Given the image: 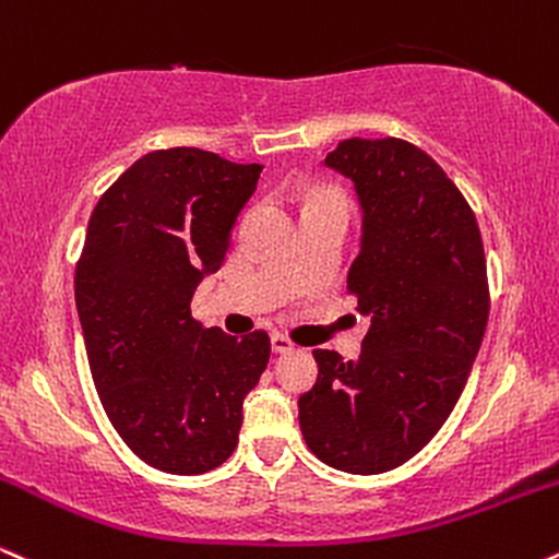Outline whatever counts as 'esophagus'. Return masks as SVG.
I'll list each match as a JSON object with an SVG mask.
<instances>
[{
  "mask_svg": "<svg viewBox=\"0 0 559 559\" xmlns=\"http://www.w3.org/2000/svg\"><path fill=\"white\" fill-rule=\"evenodd\" d=\"M272 350L280 353V356H285V353L295 350V345L290 337H285V334H272Z\"/></svg>",
  "mask_w": 559,
  "mask_h": 559,
  "instance_id": "1",
  "label": "esophagus"
}]
</instances>
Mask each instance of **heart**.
Returning a JSON list of instances; mask_svg holds the SVG:
<instances>
[{"mask_svg": "<svg viewBox=\"0 0 559 559\" xmlns=\"http://www.w3.org/2000/svg\"><path fill=\"white\" fill-rule=\"evenodd\" d=\"M319 199H321V195H319Z\"/></svg>", "mask_w": 559, "mask_h": 559, "instance_id": "b5f03b06", "label": "heart"}]
</instances>
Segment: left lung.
Segmentation results:
<instances>
[{
    "label": "left lung",
    "instance_id": "obj_1",
    "mask_svg": "<svg viewBox=\"0 0 559 559\" xmlns=\"http://www.w3.org/2000/svg\"><path fill=\"white\" fill-rule=\"evenodd\" d=\"M324 167L356 186L364 235L347 290L371 326L358 360L313 350L300 431L321 463L384 474L429 444L468 382L489 319L487 259L468 201L413 143L347 138Z\"/></svg>",
    "mask_w": 559,
    "mask_h": 559
}]
</instances>
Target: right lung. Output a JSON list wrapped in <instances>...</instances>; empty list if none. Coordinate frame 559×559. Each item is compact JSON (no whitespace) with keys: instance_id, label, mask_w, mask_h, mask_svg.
Segmentation results:
<instances>
[{"instance_id":"1","label":"right lung","mask_w":559,"mask_h":559,"mask_svg":"<svg viewBox=\"0 0 559 559\" xmlns=\"http://www.w3.org/2000/svg\"><path fill=\"white\" fill-rule=\"evenodd\" d=\"M259 175L212 151H151L88 219L75 306L91 377L122 442L164 474H206L233 455L242 400L269 364L266 332L233 337L190 313Z\"/></svg>"}]
</instances>
